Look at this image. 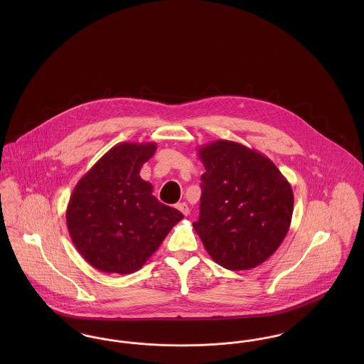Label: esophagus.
Returning a JSON list of instances; mask_svg holds the SVG:
<instances>
[{"instance_id": "obj_1", "label": "esophagus", "mask_w": 364, "mask_h": 364, "mask_svg": "<svg viewBox=\"0 0 364 364\" xmlns=\"http://www.w3.org/2000/svg\"><path fill=\"white\" fill-rule=\"evenodd\" d=\"M176 208H178L184 215H188V214H190V208H188V205H187L186 202L177 203V206H176Z\"/></svg>"}]
</instances>
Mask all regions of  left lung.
<instances>
[{
	"label": "left lung",
	"instance_id": "8db88e82",
	"mask_svg": "<svg viewBox=\"0 0 364 364\" xmlns=\"http://www.w3.org/2000/svg\"><path fill=\"white\" fill-rule=\"evenodd\" d=\"M198 156L206 172L195 232L211 259L228 270L259 266L289 230L291 184L267 156L236 141H211Z\"/></svg>",
	"mask_w": 364,
	"mask_h": 364
}]
</instances>
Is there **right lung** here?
Listing matches in <instances>:
<instances>
[{"label": "right lung", "mask_w": 364, "mask_h": 364, "mask_svg": "<svg viewBox=\"0 0 364 364\" xmlns=\"http://www.w3.org/2000/svg\"><path fill=\"white\" fill-rule=\"evenodd\" d=\"M156 143H119L76 184L67 225L76 250L104 273L131 274L156 252L184 215L158 202L139 173Z\"/></svg>", "instance_id": "obj_1"}]
</instances>
